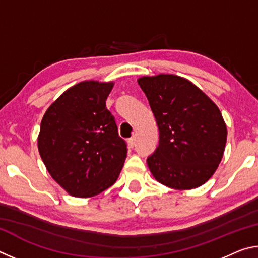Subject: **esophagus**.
<instances>
[{
  "label": "esophagus",
  "mask_w": 258,
  "mask_h": 258,
  "mask_svg": "<svg viewBox=\"0 0 258 258\" xmlns=\"http://www.w3.org/2000/svg\"><path fill=\"white\" fill-rule=\"evenodd\" d=\"M135 142H137V139H135V137H132V138L128 139V146L131 148H133L135 146Z\"/></svg>",
  "instance_id": "obj_1"
}]
</instances>
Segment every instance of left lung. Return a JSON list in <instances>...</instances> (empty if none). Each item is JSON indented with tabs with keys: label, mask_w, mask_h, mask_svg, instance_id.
Returning <instances> with one entry per match:
<instances>
[{
	"label": "left lung",
	"mask_w": 258,
	"mask_h": 258,
	"mask_svg": "<svg viewBox=\"0 0 258 258\" xmlns=\"http://www.w3.org/2000/svg\"><path fill=\"white\" fill-rule=\"evenodd\" d=\"M158 125L159 145L147 164L157 181L189 190L206 183L221 163L226 125L220 109L202 90L176 75L138 80Z\"/></svg>",
	"instance_id": "left-lung-1"
}]
</instances>
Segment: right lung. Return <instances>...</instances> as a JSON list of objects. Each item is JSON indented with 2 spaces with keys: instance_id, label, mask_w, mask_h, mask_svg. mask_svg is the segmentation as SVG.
Returning <instances> with one entry per match:
<instances>
[{
  "instance_id": "right-lung-1",
  "label": "right lung",
  "mask_w": 258,
  "mask_h": 258,
  "mask_svg": "<svg viewBox=\"0 0 258 258\" xmlns=\"http://www.w3.org/2000/svg\"><path fill=\"white\" fill-rule=\"evenodd\" d=\"M113 83L72 86L43 116L38 151L53 180L74 197L89 198L119 176L127 146L106 107Z\"/></svg>"
}]
</instances>
